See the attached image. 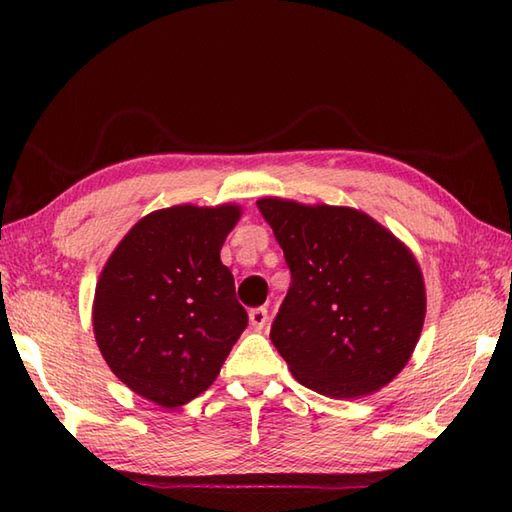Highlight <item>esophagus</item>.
<instances>
[{"instance_id":"1","label":"esophagus","mask_w":512,"mask_h":512,"mask_svg":"<svg viewBox=\"0 0 512 512\" xmlns=\"http://www.w3.org/2000/svg\"><path fill=\"white\" fill-rule=\"evenodd\" d=\"M248 319H250V325H253L255 330H264V325L268 323V310L266 308H253L248 312Z\"/></svg>"}]
</instances>
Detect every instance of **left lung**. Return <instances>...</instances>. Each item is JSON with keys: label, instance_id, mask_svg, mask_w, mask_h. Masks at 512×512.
<instances>
[{"label": "left lung", "instance_id": "8db88e82", "mask_svg": "<svg viewBox=\"0 0 512 512\" xmlns=\"http://www.w3.org/2000/svg\"><path fill=\"white\" fill-rule=\"evenodd\" d=\"M290 268L270 341L301 385L336 400L389 385L416 350L422 270L411 250L352 206L257 200Z\"/></svg>", "mask_w": 512, "mask_h": 512}]
</instances>
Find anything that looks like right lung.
<instances>
[{
    "mask_svg": "<svg viewBox=\"0 0 512 512\" xmlns=\"http://www.w3.org/2000/svg\"><path fill=\"white\" fill-rule=\"evenodd\" d=\"M242 206L176 204L129 228L96 281V345L134 394L176 409L213 385L248 314L220 250Z\"/></svg>",
    "mask_w": 512,
    "mask_h": 512,
    "instance_id": "add662e5",
    "label": "right lung"
}]
</instances>
